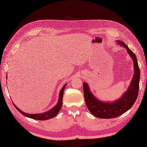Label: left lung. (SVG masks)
<instances>
[{"mask_svg":"<svg viewBox=\"0 0 147 147\" xmlns=\"http://www.w3.org/2000/svg\"><path fill=\"white\" fill-rule=\"evenodd\" d=\"M118 43L127 49L128 54L133 59L135 74L127 91L124 93L121 98L111 103L102 102L95 98L90 92L88 85L86 83H83L84 97L86 105L92 114L98 118L111 119L119 116L132 107L138 95L140 71L137 62V58L135 54L127 47L125 43L119 41Z\"/></svg>","mask_w":147,"mask_h":147,"instance_id":"8db88e82","label":"left lung"}]
</instances>
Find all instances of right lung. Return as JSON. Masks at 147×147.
<instances>
[{
  "mask_svg": "<svg viewBox=\"0 0 147 147\" xmlns=\"http://www.w3.org/2000/svg\"><path fill=\"white\" fill-rule=\"evenodd\" d=\"M66 85H65L63 88H62L60 92V94H59V101L57 102V105H56L54 108H52L51 110L44 112V113H42V114H27V113H24L23 111H21L14 104V107L17 110L23 114V115L33 119H36V120H41V121H45V120H48L50 119L53 118L54 117L56 116L57 114L59 113V111L61 110V109L62 107V98H63V93H64V90Z\"/></svg>",
  "mask_w": 147,
  "mask_h": 147,
  "instance_id": "1",
  "label": "right lung"
}]
</instances>
